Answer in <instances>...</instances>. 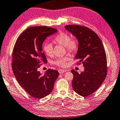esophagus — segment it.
Here are the masks:
<instances>
[{
	"label": "esophagus",
	"instance_id": "1",
	"mask_svg": "<svg viewBox=\"0 0 120 120\" xmlns=\"http://www.w3.org/2000/svg\"><path fill=\"white\" fill-rule=\"evenodd\" d=\"M66 71H67V70H65V69H59L58 70V72H59V73H64V72H66Z\"/></svg>",
	"mask_w": 120,
	"mask_h": 120
}]
</instances>
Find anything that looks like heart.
<instances>
[{"label":"heart","instance_id":"1","mask_svg":"<svg viewBox=\"0 0 120 120\" xmlns=\"http://www.w3.org/2000/svg\"><path fill=\"white\" fill-rule=\"evenodd\" d=\"M54 42L65 47L68 52L73 53L77 51L79 48V42L75 38H71L70 35L65 32H61L54 38ZM45 54L49 56L53 55V47L50 43H45L43 47ZM69 60L68 57L59 58L53 62V64L61 67L66 66V62Z\"/></svg>","mask_w":120,"mask_h":120}]
</instances>
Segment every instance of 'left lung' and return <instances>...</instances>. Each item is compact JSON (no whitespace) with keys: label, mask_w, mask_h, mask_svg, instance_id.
<instances>
[{"label":"left lung","mask_w":120,"mask_h":120,"mask_svg":"<svg viewBox=\"0 0 120 120\" xmlns=\"http://www.w3.org/2000/svg\"><path fill=\"white\" fill-rule=\"evenodd\" d=\"M66 30L76 37L79 48L75 55L78 65L82 63L84 71L80 73L74 70L72 86L75 92L82 97L95 92L104 82L107 73V57L103 44L94 31L84 26L69 25Z\"/></svg>","instance_id":"1"}]
</instances>
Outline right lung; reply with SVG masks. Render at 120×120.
Listing matches in <instances>:
<instances>
[{
    "label": "right lung",
    "instance_id": "add662e5",
    "mask_svg": "<svg viewBox=\"0 0 120 120\" xmlns=\"http://www.w3.org/2000/svg\"><path fill=\"white\" fill-rule=\"evenodd\" d=\"M57 31L47 26L29 27L18 37L13 50L12 68L16 80L35 98L42 99L51 93L58 77L55 70H47L44 75L38 71L42 63H47L43 42Z\"/></svg>",
    "mask_w": 120,
    "mask_h": 120
}]
</instances>
